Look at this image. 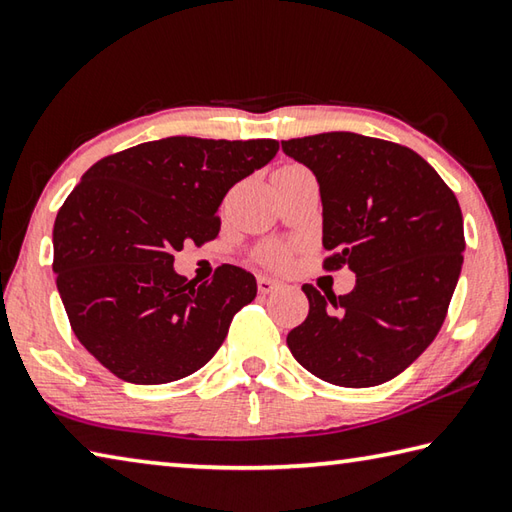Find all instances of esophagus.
Returning <instances> with one entry per match:
<instances>
[{
  "instance_id": "obj_1",
  "label": "esophagus",
  "mask_w": 512,
  "mask_h": 512,
  "mask_svg": "<svg viewBox=\"0 0 512 512\" xmlns=\"http://www.w3.org/2000/svg\"><path fill=\"white\" fill-rule=\"evenodd\" d=\"M256 285H258V292H261V294H272L274 290L281 288V283L270 279V276H258Z\"/></svg>"
}]
</instances>
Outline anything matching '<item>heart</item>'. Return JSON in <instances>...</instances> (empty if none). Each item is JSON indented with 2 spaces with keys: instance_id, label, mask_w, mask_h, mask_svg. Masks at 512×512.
Instances as JSON below:
<instances>
[{
  "instance_id": "1",
  "label": "heart",
  "mask_w": 512,
  "mask_h": 512,
  "mask_svg": "<svg viewBox=\"0 0 512 512\" xmlns=\"http://www.w3.org/2000/svg\"><path fill=\"white\" fill-rule=\"evenodd\" d=\"M299 170H306V168L299 164H285L276 170L274 177L299 173ZM292 256H294V245L292 242H283V240H265L251 251V258H254L258 265H263L267 270H274V272L285 270V267L292 263Z\"/></svg>"
}]
</instances>
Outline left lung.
<instances>
[{
    "mask_svg": "<svg viewBox=\"0 0 512 512\" xmlns=\"http://www.w3.org/2000/svg\"><path fill=\"white\" fill-rule=\"evenodd\" d=\"M317 175L326 272L351 267L335 297L306 283L308 317L288 346L303 369L337 387L396 378L434 342L463 265V215L452 188L400 143L355 132L281 141Z\"/></svg>",
    "mask_w": 512,
    "mask_h": 512,
    "instance_id": "1",
    "label": "left lung"
}]
</instances>
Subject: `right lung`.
Segmentation results:
<instances>
[{
	"label": "right lung",
	"instance_id": "right-lung-1",
	"mask_svg": "<svg viewBox=\"0 0 512 512\" xmlns=\"http://www.w3.org/2000/svg\"><path fill=\"white\" fill-rule=\"evenodd\" d=\"M279 141L168 137L87 170L53 224V272L71 330L116 378L166 384L211 360L256 279L220 265L211 281L173 270L184 242L218 238L229 188L265 166Z\"/></svg>",
	"mask_w": 512,
	"mask_h": 512
}]
</instances>
